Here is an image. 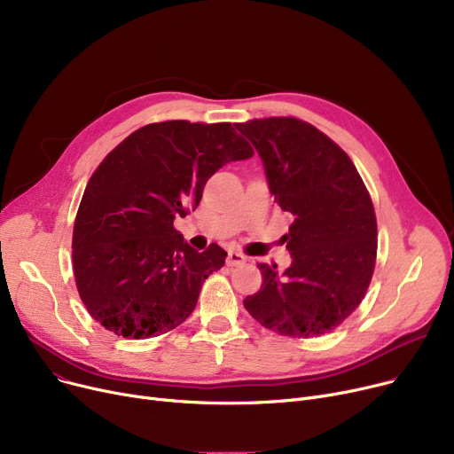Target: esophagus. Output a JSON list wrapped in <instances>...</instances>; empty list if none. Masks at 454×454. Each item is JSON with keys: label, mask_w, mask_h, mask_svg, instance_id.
<instances>
[{"label": "esophagus", "mask_w": 454, "mask_h": 454, "mask_svg": "<svg viewBox=\"0 0 454 454\" xmlns=\"http://www.w3.org/2000/svg\"><path fill=\"white\" fill-rule=\"evenodd\" d=\"M245 261H247V257H245L241 252H228V257H226V263H228V267L243 265Z\"/></svg>", "instance_id": "obj_1"}]
</instances>
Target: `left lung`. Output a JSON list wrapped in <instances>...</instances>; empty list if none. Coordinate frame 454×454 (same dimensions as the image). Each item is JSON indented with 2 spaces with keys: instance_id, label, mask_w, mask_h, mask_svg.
<instances>
[{
  "instance_id": "left-lung-1",
  "label": "left lung",
  "mask_w": 454,
  "mask_h": 454,
  "mask_svg": "<svg viewBox=\"0 0 454 454\" xmlns=\"http://www.w3.org/2000/svg\"><path fill=\"white\" fill-rule=\"evenodd\" d=\"M265 167L270 193L294 223L293 263H259L263 283L247 311L279 335L313 339L339 327L363 301L375 267L377 223L368 189L349 156L296 117L237 123Z\"/></svg>"
}]
</instances>
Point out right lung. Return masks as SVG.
Here are the masks:
<instances>
[{
    "label": "right lung",
    "instance_id": "1",
    "mask_svg": "<svg viewBox=\"0 0 454 454\" xmlns=\"http://www.w3.org/2000/svg\"><path fill=\"white\" fill-rule=\"evenodd\" d=\"M252 156L231 123H151L119 143L84 189L71 243L93 320L117 337L147 339L193 313L226 252L215 243L197 252L173 223L195 211L223 165Z\"/></svg>",
    "mask_w": 454,
    "mask_h": 454
}]
</instances>
